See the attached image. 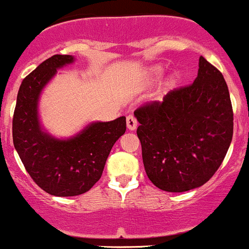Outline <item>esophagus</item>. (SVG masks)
Returning a JSON list of instances; mask_svg holds the SVG:
<instances>
[{"mask_svg":"<svg viewBox=\"0 0 249 249\" xmlns=\"http://www.w3.org/2000/svg\"><path fill=\"white\" fill-rule=\"evenodd\" d=\"M125 122H127V128L129 130L137 129L138 122H137V120H135V117L133 116V115H129V116H127V120H125Z\"/></svg>","mask_w":249,"mask_h":249,"instance_id":"obj_1","label":"esophagus"}]
</instances>
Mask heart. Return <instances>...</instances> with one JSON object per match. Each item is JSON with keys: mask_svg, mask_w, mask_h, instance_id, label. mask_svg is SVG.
<instances>
[{"mask_svg": "<svg viewBox=\"0 0 249 249\" xmlns=\"http://www.w3.org/2000/svg\"><path fill=\"white\" fill-rule=\"evenodd\" d=\"M162 71H163L162 70V68H156L154 71H152V73H154L155 77L159 78L160 76L162 75ZM179 82H180V76L173 75L171 78H169L168 82H167V88H168V89H173V88H176L177 86L179 85Z\"/></svg>", "mask_w": 249, "mask_h": 249, "instance_id": "1", "label": "heart"}]
</instances>
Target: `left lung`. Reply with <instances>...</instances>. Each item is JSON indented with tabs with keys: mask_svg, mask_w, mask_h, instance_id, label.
<instances>
[{
	"mask_svg": "<svg viewBox=\"0 0 249 249\" xmlns=\"http://www.w3.org/2000/svg\"><path fill=\"white\" fill-rule=\"evenodd\" d=\"M145 172L168 193L200 188L218 171L232 140L233 114L223 75L203 56L193 85L134 111Z\"/></svg>",
	"mask_w": 249,
	"mask_h": 249,
	"instance_id": "8db88e82",
	"label": "left lung"
}]
</instances>
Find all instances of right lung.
Instances as JSON below:
<instances>
[{"label": "right lung", "instance_id": "obj_1", "mask_svg": "<svg viewBox=\"0 0 249 249\" xmlns=\"http://www.w3.org/2000/svg\"><path fill=\"white\" fill-rule=\"evenodd\" d=\"M75 56H51L26 76L13 116V144L24 167L46 193L59 197L85 194L97 183L115 142L125 132V117L88 124L66 139L49 134L40 121L42 90Z\"/></svg>", "mask_w": 249, "mask_h": 249}]
</instances>
